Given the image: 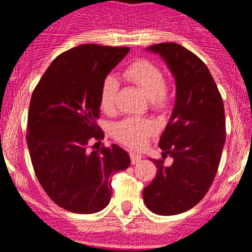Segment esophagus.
I'll return each mask as SVG.
<instances>
[{
  "label": "esophagus",
  "mask_w": 252,
  "mask_h": 252,
  "mask_svg": "<svg viewBox=\"0 0 252 252\" xmlns=\"http://www.w3.org/2000/svg\"><path fill=\"white\" fill-rule=\"evenodd\" d=\"M130 159H131V163L133 164L138 163V162L141 159V155L136 154V152H134V151H130Z\"/></svg>",
  "instance_id": "1"
}]
</instances>
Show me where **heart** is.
Here are the masks:
<instances>
[{"instance_id":"obj_1","label":"heart","mask_w":252,"mask_h":252,"mask_svg":"<svg viewBox=\"0 0 252 252\" xmlns=\"http://www.w3.org/2000/svg\"><path fill=\"white\" fill-rule=\"evenodd\" d=\"M126 80L135 84L149 97L151 108L156 111H163L171 102V95L166 88V77L158 65L151 61L139 60L131 63L123 72ZM119 81L114 75L105 78L101 85L100 103L103 111L110 113L116 107L117 94H118ZM156 130V126L150 119L128 117L113 126V135L117 140L123 142L129 147H140Z\"/></svg>"}]
</instances>
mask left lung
<instances>
[{
  "label": "left lung",
  "mask_w": 252,
  "mask_h": 252,
  "mask_svg": "<svg viewBox=\"0 0 252 252\" xmlns=\"http://www.w3.org/2000/svg\"><path fill=\"white\" fill-rule=\"evenodd\" d=\"M175 79V103L158 146L173 158L151 159L156 177L142 192L146 207L156 215L183 213L199 204L210 189L225 142L222 96L206 64L175 42L152 45Z\"/></svg>",
  "instance_id": "left-lung-1"
}]
</instances>
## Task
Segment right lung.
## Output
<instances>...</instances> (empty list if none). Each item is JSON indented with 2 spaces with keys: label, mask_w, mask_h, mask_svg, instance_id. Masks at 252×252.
<instances>
[{
  "label": "right lung",
  "mask_w": 252,
  "mask_h": 252,
  "mask_svg": "<svg viewBox=\"0 0 252 252\" xmlns=\"http://www.w3.org/2000/svg\"><path fill=\"white\" fill-rule=\"evenodd\" d=\"M129 47L80 45L53 60L32 95L27 142L37 180L50 199L74 213L103 210L112 197V175L130 164L112 145L89 150L105 133L97 124L105 78Z\"/></svg>",
  "instance_id": "add662e5"
}]
</instances>
